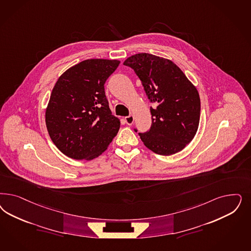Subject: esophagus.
<instances>
[{"label": "esophagus", "instance_id": "34e87169", "mask_svg": "<svg viewBox=\"0 0 251 251\" xmlns=\"http://www.w3.org/2000/svg\"><path fill=\"white\" fill-rule=\"evenodd\" d=\"M125 121L126 123L128 125V126H131V125H133L134 124V116L133 115H129V116H126V118H125Z\"/></svg>", "mask_w": 251, "mask_h": 251}]
</instances>
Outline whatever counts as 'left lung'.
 <instances>
[{
	"mask_svg": "<svg viewBox=\"0 0 251 251\" xmlns=\"http://www.w3.org/2000/svg\"><path fill=\"white\" fill-rule=\"evenodd\" d=\"M124 65L134 69L153 103L151 129L138 133L144 145L164 156L181 151L194 138L200 124L201 99L196 87L177 65L162 57L142 52L128 57Z\"/></svg>",
	"mask_w": 251,
	"mask_h": 251,
	"instance_id": "obj_1",
	"label": "left lung"
}]
</instances>
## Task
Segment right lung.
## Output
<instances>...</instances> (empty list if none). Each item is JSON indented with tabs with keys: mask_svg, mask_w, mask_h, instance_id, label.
<instances>
[{
	"mask_svg": "<svg viewBox=\"0 0 251 251\" xmlns=\"http://www.w3.org/2000/svg\"><path fill=\"white\" fill-rule=\"evenodd\" d=\"M120 61L89 59L57 80L45 113L50 138L75 160H92L107 150L120 128L112 114L104 84Z\"/></svg>",
	"mask_w": 251,
	"mask_h": 251,
	"instance_id": "1",
	"label": "right lung"
}]
</instances>
